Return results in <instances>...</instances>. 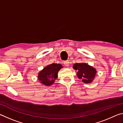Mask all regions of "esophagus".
<instances>
[{
    "instance_id": "obj_1",
    "label": "esophagus",
    "mask_w": 123,
    "mask_h": 123,
    "mask_svg": "<svg viewBox=\"0 0 123 123\" xmlns=\"http://www.w3.org/2000/svg\"><path fill=\"white\" fill-rule=\"evenodd\" d=\"M63 64H64V65L65 66H66V67H68L69 66V61H64V62H63Z\"/></svg>"
}]
</instances>
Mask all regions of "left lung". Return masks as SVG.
Returning a JSON list of instances; mask_svg holds the SVG:
<instances>
[{
    "instance_id": "8db88e82",
    "label": "left lung",
    "mask_w": 123,
    "mask_h": 123,
    "mask_svg": "<svg viewBox=\"0 0 123 123\" xmlns=\"http://www.w3.org/2000/svg\"><path fill=\"white\" fill-rule=\"evenodd\" d=\"M73 68L78 71L76 75L78 78L81 79L85 84L92 82L96 75V69L86 63H76L74 64Z\"/></svg>"
}]
</instances>
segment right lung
Returning a JSON list of instances; mask_svg holds the SVG:
<instances>
[{
	"label": "right lung",
	"mask_w": 123,
	"mask_h": 123,
	"mask_svg": "<svg viewBox=\"0 0 123 123\" xmlns=\"http://www.w3.org/2000/svg\"><path fill=\"white\" fill-rule=\"evenodd\" d=\"M63 67L59 63H52L45 66L38 73V81L44 86H51L57 78L58 72Z\"/></svg>",
	"instance_id": "obj_1"
}]
</instances>
